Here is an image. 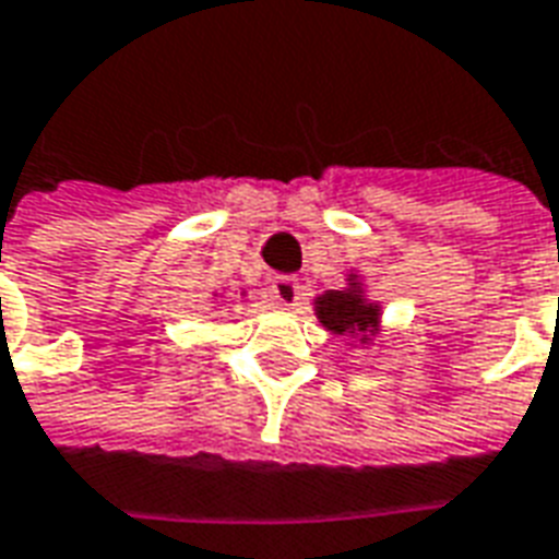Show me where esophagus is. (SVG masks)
Masks as SVG:
<instances>
[{"instance_id": "1", "label": "esophagus", "mask_w": 559, "mask_h": 559, "mask_svg": "<svg viewBox=\"0 0 559 559\" xmlns=\"http://www.w3.org/2000/svg\"><path fill=\"white\" fill-rule=\"evenodd\" d=\"M299 299H302V284H299V278L272 281V287H269V302L278 305V308H293V305H299Z\"/></svg>"}]
</instances>
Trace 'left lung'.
<instances>
[{"instance_id":"obj_1","label":"left lung","mask_w":559,"mask_h":559,"mask_svg":"<svg viewBox=\"0 0 559 559\" xmlns=\"http://www.w3.org/2000/svg\"><path fill=\"white\" fill-rule=\"evenodd\" d=\"M350 287L347 290H329L317 299V317L320 323L335 332V335H350L365 344L368 335H374L377 323H380V308L368 302L359 290V284L350 275Z\"/></svg>"}]
</instances>
